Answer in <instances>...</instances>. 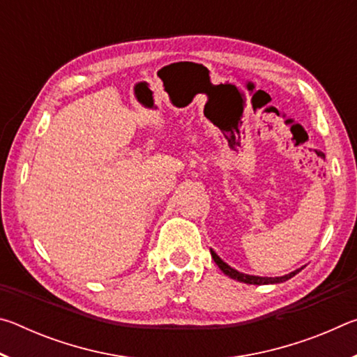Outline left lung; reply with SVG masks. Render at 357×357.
Returning <instances> with one entry per match:
<instances>
[{
  "label": "left lung",
  "mask_w": 357,
  "mask_h": 357,
  "mask_svg": "<svg viewBox=\"0 0 357 357\" xmlns=\"http://www.w3.org/2000/svg\"><path fill=\"white\" fill-rule=\"evenodd\" d=\"M211 255H213L215 264L219 266V268L223 271V274H227L228 277H231V279L238 280V282H243V283H249V285H269V283H280V282H285L288 279H291V277H294L296 274L299 273V271L302 269H296L293 271V273H289L287 275H282V277H258V275H249V274H243L239 273V271L229 268V266L222 261V259L219 258V255L214 250H211Z\"/></svg>",
  "instance_id": "1"
}]
</instances>
